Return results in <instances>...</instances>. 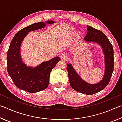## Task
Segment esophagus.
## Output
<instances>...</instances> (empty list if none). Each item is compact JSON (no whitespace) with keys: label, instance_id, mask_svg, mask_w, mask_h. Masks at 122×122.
<instances>
[{"label":"esophagus","instance_id":"esophagus-1","mask_svg":"<svg viewBox=\"0 0 122 122\" xmlns=\"http://www.w3.org/2000/svg\"><path fill=\"white\" fill-rule=\"evenodd\" d=\"M60 57L62 60L63 61H66L68 59V56L66 54H62L60 55Z\"/></svg>","mask_w":122,"mask_h":122}]
</instances>
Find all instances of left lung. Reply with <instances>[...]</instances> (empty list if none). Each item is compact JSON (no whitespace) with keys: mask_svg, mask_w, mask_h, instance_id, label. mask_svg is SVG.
Listing matches in <instances>:
<instances>
[{"mask_svg":"<svg viewBox=\"0 0 122 122\" xmlns=\"http://www.w3.org/2000/svg\"><path fill=\"white\" fill-rule=\"evenodd\" d=\"M87 33L84 41L97 43L102 47L104 55L105 70L102 80L97 83L90 84L84 81L74 68L71 64L67 63L69 83L71 87L81 93L91 95L106 87L110 82L113 71V49L107 36L100 30L87 25Z\"/></svg>","mask_w":122,"mask_h":122,"instance_id":"1","label":"left lung"}]
</instances>
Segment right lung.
<instances>
[{
	"instance_id": "obj_1",
	"label": "right lung",
	"mask_w": 122,
	"mask_h": 122,
	"mask_svg": "<svg viewBox=\"0 0 122 122\" xmlns=\"http://www.w3.org/2000/svg\"><path fill=\"white\" fill-rule=\"evenodd\" d=\"M55 23L53 20L39 22L26 27L16 33L10 44L7 54V72L18 88L34 93L44 90L48 86L50 73L60 58L56 56L42 62L36 67L27 66L22 62L20 47L29 32L44 28L46 24Z\"/></svg>"
}]
</instances>
